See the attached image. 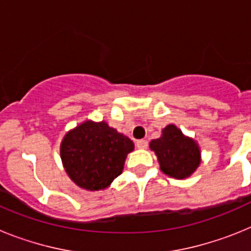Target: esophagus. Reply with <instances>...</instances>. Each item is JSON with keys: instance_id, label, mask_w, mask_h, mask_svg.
I'll return each instance as SVG.
<instances>
[{"instance_id": "34e87169", "label": "esophagus", "mask_w": 251, "mask_h": 251, "mask_svg": "<svg viewBox=\"0 0 251 251\" xmlns=\"http://www.w3.org/2000/svg\"><path fill=\"white\" fill-rule=\"evenodd\" d=\"M136 146L139 148V150H146L148 146V142L146 139H139V141L136 142Z\"/></svg>"}]
</instances>
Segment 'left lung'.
<instances>
[{"instance_id": "8db88e82", "label": "left lung", "mask_w": 251, "mask_h": 251, "mask_svg": "<svg viewBox=\"0 0 251 251\" xmlns=\"http://www.w3.org/2000/svg\"><path fill=\"white\" fill-rule=\"evenodd\" d=\"M150 148L156 153L162 172L174 178H187L201 163L199 145L175 124L163 128L161 137L151 141Z\"/></svg>"}]
</instances>
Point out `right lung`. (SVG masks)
I'll use <instances>...</instances> for the list:
<instances>
[{"instance_id":"1","label":"right lung","mask_w":251,"mask_h":251,"mask_svg":"<svg viewBox=\"0 0 251 251\" xmlns=\"http://www.w3.org/2000/svg\"><path fill=\"white\" fill-rule=\"evenodd\" d=\"M134 143L106 122L85 121L69 130L60 146V156L73 182L88 191L109 187L122 174Z\"/></svg>"}]
</instances>
